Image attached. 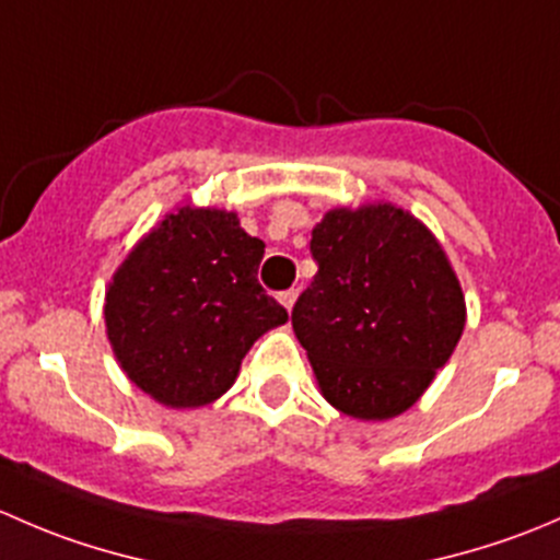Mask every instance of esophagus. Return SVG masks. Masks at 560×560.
<instances>
[{"label": "esophagus", "mask_w": 560, "mask_h": 560, "mask_svg": "<svg viewBox=\"0 0 560 560\" xmlns=\"http://www.w3.org/2000/svg\"><path fill=\"white\" fill-rule=\"evenodd\" d=\"M279 301H281V306L287 308V312H292V306H295V301H298V290H287V292H281Z\"/></svg>", "instance_id": "1"}]
</instances>
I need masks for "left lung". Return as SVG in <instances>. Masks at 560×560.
I'll list each match as a JSON object with an SVG mask.
<instances>
[{
  "mask_svg": "<svg viewBox=\"0 0 560 560\" xmlns=\"http://www.w3.org/2000/svg\"><path fill=\"white\" fill-rule=\"evenodd\" d=\"M319 265L292 308L322 395L358 420L409 409L453 354L466 303L447 254L411 213L330 211L312 233Z\"/></svg>",
  "mask_w": 560,
  "mask_h": 560,
  "instance_id": "left-lung-1",
  "label": "left lung"
}]
</instances>
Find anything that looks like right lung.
Returning <instances> with one entry per match:
<instances>
[{"label": "right lung", "instance_id": "1", "mask_svg": "<svg viewBox=\"0 0 560 560\" xmlns=\"http://www.w3.org/2000/svg\"><path fill=\"white\" fill-rule=\"evenodd\" d=\"M265 244L217 208H180L132 248L105 295L124 374L186 409L228 393L241 360L287 308L257 281Z\"/></svg>", "mask_w": 560, "mask_h": 560}]
</instances>
